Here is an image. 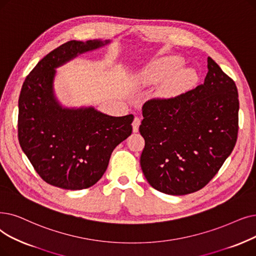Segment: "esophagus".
<instances>
[{"label": "esophagus", "instance_id": "1", "mask_svg": "<svg viewBox=\"0 0 256 256\" xmlns=\"http://www.w3.org/2000/svg\"><path fill=\"white\" fill-rule=\"evenodd\" d=\"M141 124V120L139 117H135L134 121H132V132H137L139 130V126Z\"/></svg>", "mask_w": 256, "mask_h": 256}]
</instances>
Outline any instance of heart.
I'll use <instances>...</instances> for the list:
<instances>
[{
	"label": "heart",
	"mask_w": 256,
	"mask_h": 256,
	"mask_svg": "<svg viewBox=\"0 0 256 256\" xmlns=\"http://www.w3.org/2000/svg\"><path fill=\"white\" fill-rule=\"evenodd\" d=\"M182 64V60L178 56L159 58L142 72V78L148 84H157L166 78L162 88L164 94L168 96L181 94L196 82V74L192 69H180Z\"/></svg>",
	"instance_id": "1"
}]
</instances>
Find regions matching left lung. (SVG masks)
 I'll return each mask as SVG.
<instances>
[{
    "label": "left lung",
    "instance_id": "8db88e82",
    "mask_svg": "<svg viewBox=\"0 0 256 256\" xmlns=\"http://www.w3.org/2000/svg\"><path fill=\"white\" fill-rule=\"evenodd\" d=\"M203 84L142 106L139 126L146 140L140 158L148 182L158 192L184 196L206 186L234 148L238 93L211 58Z\"/></svg>",
    "mask_w": 256,
    "mask_h": 256
}]
</instances>
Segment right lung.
<instances>
[{
    "instance_id": "right-lung-1",
    "label": "right lung",
    "mask_w": 256,
    "mask_h": 256,
    "mask_svg": "<svg viewBox=\"0 0 256 256\" xmlns=\"http://www.w3.org/2000/svg\"><path fill=\"white\" fill-rule=\"evenodd\" d=\"M110 40H70L48 53L26 77L18 98L20 146L42 179L62 190L97 183L114 148L132 134V114L113 117L94 108H62L54 96L55 69Z\"/></svg>"
}]
</instances>
